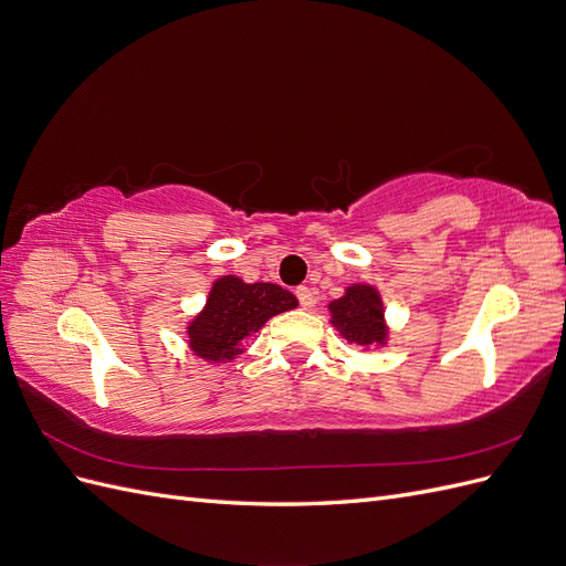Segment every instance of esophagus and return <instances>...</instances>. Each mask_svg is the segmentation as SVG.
I'll use <instances>...</instances> for the list:
<instances>
[{
	"instance_id": "1",
	"label": "esophagus",
	"mask_w": 566,
	"mask_h": 566,
	"mask_svg": "<svg viewBox=\"0 0 566 566\" xmlns=\"http://www.w3.org/2000/svg\"><path fill=\"white\" fill-rule=\"evenodd\" d=\"M295 295H297V300H300V306H304V310H310V306H314V290L312 287H306V285H300L297 290H295Z\"/></svg>"
}]
</instances>
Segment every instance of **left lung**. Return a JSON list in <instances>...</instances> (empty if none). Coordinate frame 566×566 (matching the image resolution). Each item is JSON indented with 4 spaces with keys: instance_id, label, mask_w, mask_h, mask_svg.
I'll return each instance as SVG.
<instances>
[{
    "instance_id": "obj_1",
    "label": "left lung",
    "mask_w": 566,
    "mask_h": 566,
    "mask_svg": "<svg viewBox=\"0 0 566 566\" xmlns=\"http://www.w3.org/2000/svg\"><path fill=\"white\" fill-rule=\"evenodd\" d=\"M331 323L339 335L354 342V345H385L387 325L385 306L378 290L366 283H354L345 290V295L328 304Z\"/></svg>"
}]
</instances>
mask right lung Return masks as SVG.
Segmentation results:
<instances>
[{
	"label": "right lung",
	"mask_w": 566,
	"mask_h": 566,
	"mask_svg": "<svg viewBox=\"0 0 566 566\" xmlns=\"http://www.w3.org/2000/svg\"><path fill=\"white\" fill-rule=\"evenodd\" d=\"M297 297L276 283H245L221 276L212 283L202 312L188 323V347L205 361H233L243 354L241 342L276 314L295 310Z\"/></svg>",
	"instance_id": "1"
}]
</instances>
